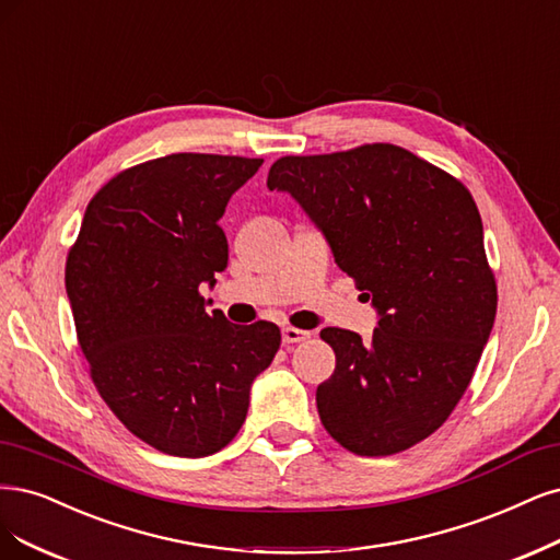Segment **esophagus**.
Returning a JSON list of instances; mask_svg holds the SVG:
<instances>
[{
	"label": "esophagus",
	"mask_w": 560,
	"mask_h": 560,
	"mask_svg": "<svg viewBox=\"0 0 560 560\" xmlns=\"http://www.w3.org/2000/svg\"><path fill=\"white\" fill-rule=\"evenodd\" d=\"M311 336H313L311 331H301V329H294V326H284V329H282V342L284 345H294V342L307 340Z\"/></svg>",
	"instance_id": "obj_1"
}]
</instances>
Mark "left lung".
I'll use <instances>...</instances> for the list:
<instances>
[{"mask_svg": "<svg viewBox=\"0 0 560 560\" xmlns=\"http://www.w3.org/2000/svg\"><path fill=\"white\" fill-rule=\"evenodd\" d=\"M266 185L303 208L377 313L371 342L319 334L336 352L317 387L324 429L359 456L410 450L452 415L493 329L495 280L470 191L392 143L282 158Z\"/></svg>", "mask_w": 560, "mask_h": 560, "instance_id": "obj_1", "label": "left lung"}]
</instances>
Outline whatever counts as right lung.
<instances>
[{
	"label": "right lung",
	"mask_w": 560,
	"mask_h": 560,
	"mask_svg": "<svg viewBox=\"0 0 560 560\" xmlns=\"http://www.w3.org/2000/svg\"><path fill=\"white\" fill-rule=\"evenodd\" d=\"M261 162L178 152L127 168L88 203L67 259L94 387L133 435L171 456L226 447L280 347L276 324H231L199 294L226 268V203Z\"/></svg>",
	"instance_id": "add662e5"
}]
</instances>
